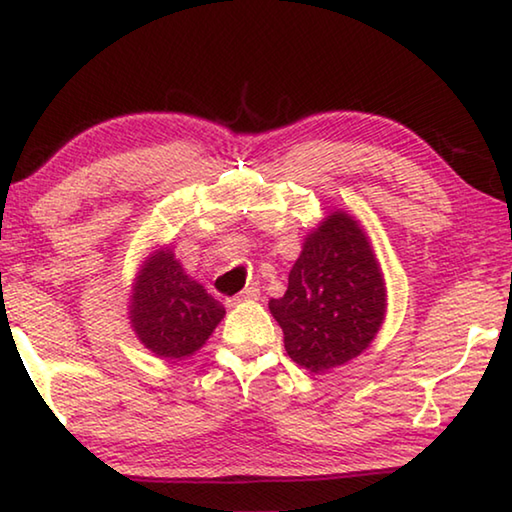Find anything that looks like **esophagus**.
Here are the masks:
<instances>
[{
    "label": "esophagus",
    "instance_id": "esophagus-1",
    "mask_svg": "<svg viewBox=\"0 0 512 512\" xmlns=\"http://www.w3.org/2000/svg\"><path fill=\"white\" fill-rule=\"evenodd\" d=\"M257 298H259V289H257V287H248L246 291H241L239 296L230 298V300H228V307H235V305H239V302H246V300H257Z\"/></svg>",
    "mask_w": 512,
    "mask_h": 512
}]
</instances>
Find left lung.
Instances as JSON below:
<instances>
[{"instance_id": "obj_1", "label": "left lung", "mask_w": 512, "mask_h": 512, "mask_svg": "<svg viewBox=\"0 0 512 512\" xmlns=\"http://www.w3.org/2000/svg\"><path fill=\"white\" fill-rule=\"evenodd\" d=\"M386 280L359 219L329 212L302 241L282 298L268 300L291 361L314 375L357 359L386 318Z\"/></svg>"}]
</instances>
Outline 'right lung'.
Segmentation results:
<instances>
[{
    "label": "right lung",
    "instance_id": "add662e5",
    "mask_svg": "<svg viewBox=\"0 0 512 512\" xmlns=\"http://www.w3.org/2000/svg\"><path fill=\"white\" fill-rule=\"evenodd\" d=\"M223 316L221 302L187 275L171 246H158L142 259L128 296V320L137 341L155 357H192Z\"/></svg>",
    "mask_w": 512,
    "mask_h": 512
}]
</instances>
